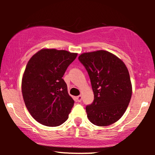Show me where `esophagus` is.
Listing matches in <instances>:
<instances>
[{"label": "esophagus", "instance_id": "obj_1", "mask_svg": "<svg viewBox=\"0 0 155 155\" xmlns=\"http://www.w3.org/2000/svg\"><path fill=\"white\" fill-rule=\"evenodd\" d=\"M76 99H77V101H78V102H81V99H82V97H81V95H79V96H77V97H76Z\"/></svg>", "mask_w": 155, "mask_h": 155}]
</instances>
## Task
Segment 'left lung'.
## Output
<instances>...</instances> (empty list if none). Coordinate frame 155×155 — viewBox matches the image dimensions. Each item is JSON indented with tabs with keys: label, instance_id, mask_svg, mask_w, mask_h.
Wrapping results in <instances>:
<instances>
[{
	"label": "left lung",
	"instance_id": "8db88e82",
	"mask_svg": "<svg viewBox=\"0 0 155 155\" xmlns=\"http://www.w3.org/2000/svg\"><path fill=\"white\" fill-rule=\"evenodd\" d=\"M79 60L88 73L94 92L93 102L86 106L89 120L101 127L114 123L124 114L132 95L125 64L104 50L83 53Z\"/></svg>",
	"mask_w": 155,
	"mask_h": 155
}]
</instances>
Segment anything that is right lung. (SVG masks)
I'll list each match as a JSON object with an SVG mask.
<instances>
[{"mask_svg":"<svg viewBox=\"0 0 155 155\" xmlns=\"http://www.w3.org/2000/svg\"><path fill=\"white\" fill-rule=\"evenodd\" d=\"M77 53L42 49L29 60L22 80L25 104L37 122L48 127L68 118L74 101L68 95L63 76Z\"/></svg>","mask_w":155,"mask_h":155,"instance_id":"right-lung-1","label":"right lung"}]
</instances>
